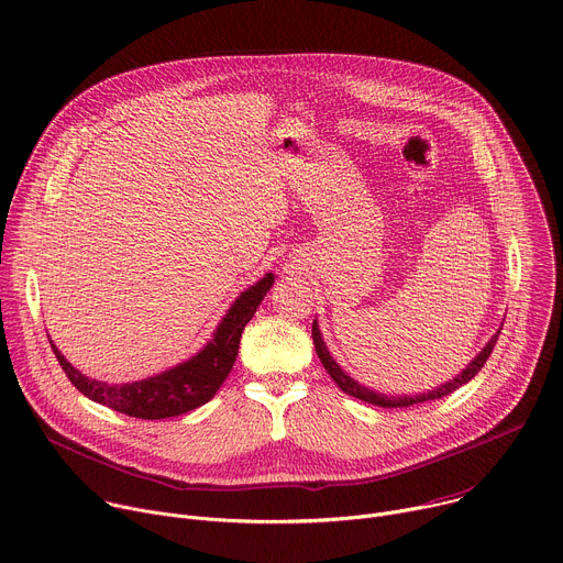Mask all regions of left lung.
I'll list each match as a JSON object with an SVG mask.
<instances>
[{
    "label": "left lung",
    "mask_w": 563,
    "mask_h": 563,
    "mask_svg": "<svg viewBox=\"0 0 563 563\" xmlns=\"http://www.w3.org/2000/svg\"><path fill=\"white\" fill-rule=\"evenodd\" d=\"M311 339H313V347H316V354H318L320 363H323V367L328 369V374L334 378V383H336L345 394H350V396H354V398H361V400H365V404H372V406H378V408H410V406H417V404H426V400L443 398V396L452 394L454 389H459L461 385H465L467 380H472V378L478 374V369L486 365L488 356L493 354L495 343H497V339H499V332L488 341V345H486L484 350H481V352L470 361V365H467L461 374H456V378H452V380H448V383H443V385H439V387H434V389H430V391L415 394V396H408V394H406V396L378 394V391H374V389L361 385V383L354 380L352 376H347V374L341 369V365L330 356V350H328L323 336H320V330H318L316 320H313V325H311Z\"/></svg>",
    "instance_id": "left-lung-1"
}]
</instances>
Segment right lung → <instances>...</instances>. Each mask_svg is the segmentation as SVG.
<instances>
[{
  "mask_svg": "<svg viewBox=\"0 0 563 563\" xmlns=\"http://www.w3.org/2000/svg\"><path fill=\"white\" fill-rule=\"evenodd\" d=\"M274 285V274H267L261 278L256 285L245 289L235 298V302L227 309L224 318L220 320V325L213 332V339L189 361L157 374L148 376L135 383H122V385H111L104 380H96L85 376L79 369H75L62 352L53 345L55 358L59 361L64 374L68 380L89 396L91 400L100 406H107L115 412H122L126 417L135 419H169V417H180L185 412H191L200 406H205L209 398L220 389L224 378L229 376L238 347H240V336H243L245 325L256 313L258 305L267 296V291Z\"/></svg>",
  "mask_w": 563,
  "mask_h": 563,
  "instance_id": "1",
  "label": "right lung"
}]
</instances>
